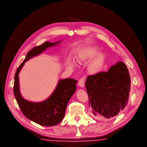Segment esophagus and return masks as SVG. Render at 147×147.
I'll return each mask as SVG.
<instances>
[{
	"label": "esophagus",
	"mask_w": 147,
	"mask_h": 147,
	"mask_svg": "<svg viewBox=\"0 0 147 147\" xmlns=\"http://www.w3.org/2000/svg\"><path fill=\"white\" fill-rule=\"evenodd\" d=\"M85 79L84 78H81L78 82V85L79 86H80V88H83L85 85Z\"/></svg>",
	"instance_id": "esophagus-1"
}]
</instances>
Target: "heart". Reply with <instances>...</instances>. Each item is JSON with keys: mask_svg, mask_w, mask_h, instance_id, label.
Segmentation results:
<instances>
[{"mask_svg": "<svg viewBox=\"0 0 147 147\" xmlns=\"http://www.w3.org/2000/svg\"><path fill=\"white\" fill-rule=\"evenodd\" d=\"M98 47H86L78 53L76 62L78 64L82 65L91 60L88 65V70L92 75L97 74L102 70L106 61L105 55L102 53L98 54ZM71 65L73 67L74 65V63L71 62Z\"/></svg>", "mask_w": 147, "mask_h": 147, "instance_id": "1", "label": "heart"}]
</instances>
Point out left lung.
Masks as SVG:
<instances>
[{
  "label": "left lung",
  "mask_w": 147,
  "mask_h": 147,
  "mask_svg": "<svg viewBox=\"0 0 147 147\" xmlns=\"http://www.w3.org/2000/svg\"><path fill=\"white\" fill-rule=\"evenodd\" d=\"M131 78L123 62L112 65L108 71L89 76L85 87L91 115L104 120L117 116L128 104Z\"/></svg>",
  "instance_id": "obj_1"
}]
</instances>
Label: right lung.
Returning a JSON list of instances; mask_svg holds the SVG:
<instances>
[{"instance_id": "add662e5", "label": "right lung", "mask_w": 147, "mask_h": 147, "mask_svg": "<svg viewBox=\"0 0 147 147\" xmlns=\"http://www.w3.org/2000/svg\"><path fill=\"white\" fill-rule=\"evenodd\" d=\"M46 41L41 45L33 47L27 53L24 62L18 68L15 75L13 94L24 115L35 123L45 126H53L59 123L65 117L67 104L76 90L77 80L65 79L59 80L52 94L41 102H33L24 99L20 92L18 74L25 62L40 54L48 47L59 44Z\"/></svg>"}]
</instances>
